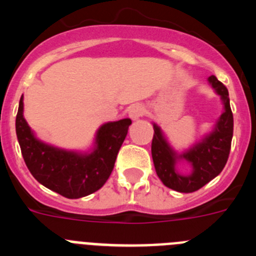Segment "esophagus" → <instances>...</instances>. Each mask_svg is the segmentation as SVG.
<instances>
[{
    "mask_svg": "<svg viewBox=\"0 0 256 256\" xmlns=\"http://www.w3.org/2000/svg\"><path fill=\"white\" fill-rule=\"evenodd\" d=\"M144 112H146V108L141 104H134V105L130 106V108H128V115H130V118H132L133 120H137L138 118L144 115Z\"/></svg>",
    "mask_w": 256,
    "mask_h": 256,
    "instance_id": "1",
    "label": "esophagus"
}]
</instances>
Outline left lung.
I'll list each match as a JSON object with an SVG mask.
<instances>
[{"instance_id":"obj_1","label":"left lung","mask_w":256,"mask_h":256,"mask_svg":"<svg viewBox=\"0 0 256 256\" xmlns=\"http://www.w3.org/2000/svg\"><path fill=\"white\" fill-rule=\"evenodd\" d=\"M208 80L216 94L220 96L224 110L214 124L212 132L201 141L192 144V148L184 152L178 154L166 141L162 128L154 123L151 154L156 174L165 186L183 194L198 191L216 178L223 170L230 156L234 136V114L230 106L228 90L216 76H209ZM178 161L188 162L192 168V172L180 174L176 170Z\"/></svg>"}]
</instances>
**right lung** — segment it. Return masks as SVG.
Returning <instances> with one entry per match:
<instances>
[{
  "mask_svg": "<svg viewBox=\"0 0 256 256\" xmlns=\"http://www.w3.org/2000/svg\"><path fill=\"white\" fill-rule=\"evenodd\" d=\"M22 96L16 115V136L32 176L44 187L68 198L91 195L105 184L126 140L130 119L108 122L98 128L91 152H78L44 144L32 132L22 115Z\"/></svg>",
  "mask_w": 256,
  "mask_h": 256,
  "instance_id": "right-lung-1",
  "label": "right lung"
}]
</instances>
